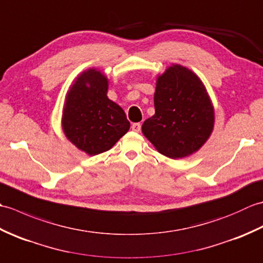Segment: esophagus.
<instances>
[{
	"label": "esophagus",
	"mask_w": 263,
	"mask_h": 263,
	"mask_svg": "<svg viewBox=\"0 0 263 263\" xmlns=\"http://www.w3.org/2000/svg\"><path fill=\"white\" fill-rule=\"evenodd\" d=\"M131 128H132V131H135V132H140L141 124H140V123H133Z\"/></svg>",
	"instance_id": "34e87169"
}]
</instances>
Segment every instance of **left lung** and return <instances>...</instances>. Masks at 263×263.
Here are the masks:
<instances>
[{
    "instance_id": "obj_1",
    "label": "left lung",
    "mask_w": 263,
    "mask_h": 263,
    "mask_svg": "<svg viewBox=\"0 0 263 263\" xmlns=\"http://www.w3.org/2000/svg\"><path fill=\"white\" fill-rule=\"evenodd\" d=\"M155 114L142 133L158 153L172 159L189 157L208 141L215 108L200 78L186 66L172 63L156 79Z\"/></svg>"
}]
</instances>
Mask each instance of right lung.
Listing matches in <instances>:
<instances>
[{"mask_svg": "<svg viewBox=\"0 0 263 263\" xmlns=\"http://www.w3.org/2000/svg\"><path fill=\"white\" fill-rule=\"evenodd\" d=\"M109 80L89 68L72 81L61 125L66 139L89 156L107 152L130 128L124 110L107 97Z\"/></svg>", "mask_w": 263, "mask_h": 263, "instance_id": "obj_1", "label": "right lung"}]
</instances>
